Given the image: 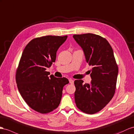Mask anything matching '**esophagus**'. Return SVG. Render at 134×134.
Returning a JSON list of instances; mask_svg holds the SVG:
<instances>
[{
    "mask_svg": "<svg viewBox=\"0 0 134 134\" xmlns=\"http://www.w3.org/2000/svg\"><path fill=\"white\" fill-rule=\"evenodd\" d=\"M69 82H70V84H74V80L71 79H69Z\"/></svg>",
    "mask_w": 134,
    "mask_h": 134,
    "instance_id": "34e87169",
    "label": "esophagus"
}]
</instances>
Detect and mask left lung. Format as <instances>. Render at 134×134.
Masks as SVG:
<instances>
[{"instance_id":"left-lung-1","label":"left lung","mask_w":134,"mask_h":134,"mask_svg":"<svg viewBox=\"0 0 134 134\" xmlns=\"http://www.w3.org/2000/svg\"><path fill=\"white\" fill-rule=\"evenodd\" d=\"M76 42L82 48L89 66L92 67L90 84L76 80L75 101L81 111L93 114L100 111L114 96L118 68L108 41L92 33L75 34Z\"/></svg>"}]
</instances>
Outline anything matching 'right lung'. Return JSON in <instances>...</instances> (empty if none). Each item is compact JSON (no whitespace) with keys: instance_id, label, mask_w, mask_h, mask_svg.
Here are the masks:
<instances>
[{"instance_id":"obj_1","label":"right lung","mask_w":134,"mask_h":134,"mask_svg":"<svg viewBox=\"0 0 134 134\" xmlns=\"http://www.w3.org/2000/svg\"><path fill=\"white\" fill-rule=\"evenodd\" d=\"M67 38L46 36L33 39L24 49L16 71L20 94L30 108L42 114L58 108L63 87L69 83L67 78L49 76L46 71L55 62L57 51Z\"/></svg>"}]
</instances>
